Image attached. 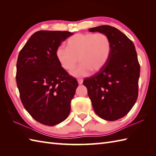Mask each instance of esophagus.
I'll list each match as a JSON object with an SVG mask.
<instances>
[{
    "label": "esophagus",
    "mask_w": 156,
    "mask_h": 156,
    "mask_svg": "<svg viewBox=\"0 0 156 156\" xmlns=\"http://www.w3.org/2000/svg\"><path fill=\"white\" fill-rule=\"evenodd\" d=\"M78 82L79 84H82L83 83V80H82V79H78Z\"/></svg>",
    "instance_id": "34e87169"
}]
</instances>
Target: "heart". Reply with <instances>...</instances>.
Instances as JSON below:
<instances>
[{
  "mask_svg": "<svg viewBox=\"0 0 156 156\" xmlns=\"http://www.w3.org/2000/svg\"><path fill=\"white\" fill-rule=\"evenodd\" d=\"M111 53V41L107 35L76 34L66 42V49L58 48L55 55L59 64L66 71H71L78 62L80 65L71 72L74 77H84L91 71L97 72L107 64Z\"/></svg>",
  "mask_w": 156,
  "mask_h": 156,
  "instance_id": "obj_1",
  "label": "heart"
}]
</instances>
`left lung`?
Wrapping results in <instances>:
<instances>
[{
  "mask_svg": "<svg viewBox=\"0 0 156 156\" xmlns=\"http://www.w3.org/2000/svg\"><path fill=\"white\" fill-rule=\"evenodd\" d=\"M103 33L111 41L108 62L83 81L94 112L107 121H116L131 111L138 97L140 65L131 39L115 27L101 25L89 29Z\"/></svg>",
  "mask_w": 156,
  "mask_h": 156,
  "instance_id": "obj_1",
  "label": "left lung"
}]
</instances>
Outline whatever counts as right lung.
Instances as JSON below:
<instances>
[{
  "label": "right lung",
  "instance_id": "right-lung-1",
  "mask_svg": "<svg viewBox=\"0 0 156 156\" xmlns=\"http://www.w3.org/2000/svg\"><path fill=\"white\" fill-rule=\"evenodd\" d=\"M74 34L39 31L20 51L16 62V85L23 107L35 121L48 126L68 117L71 100L78 84L62 68L55 51Z\"/></svg>",
  "mask_w": 156,
  "mask_h": 156
}]
</instances>
